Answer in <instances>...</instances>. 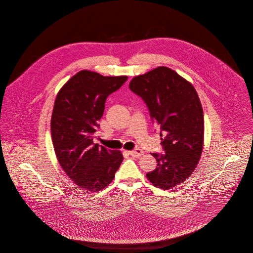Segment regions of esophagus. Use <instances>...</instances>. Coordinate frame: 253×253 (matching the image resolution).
<instances>
[{"label":"esophagus","instance_id":"obj_1","mask_svg":"<svg viewBox=\"0 0 253 253\" xmlns=\"http://www.w3.org/2000/svg\"><path fill=\"white\" fill-rule=\"evenodd\" d=\"M128 153H129L131 156L134 157H140V156L143 155V151L140 150V149H138V148H136V149H134V150H132V151H129Z\"/></svg>","mask_w":253,"mask_h":253}]
</instances>
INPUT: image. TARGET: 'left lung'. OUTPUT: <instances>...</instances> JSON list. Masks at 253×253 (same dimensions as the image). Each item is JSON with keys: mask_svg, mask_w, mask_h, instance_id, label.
<instances>
[{"mask_svg": "<svg viewBox=\"0 0 253 253\" xmlns=\"http://www.w3.org/2000/svg\"><path fill=\"white\" fill-rule=\"evenodd\" d=\"M129 88L142 98L160 128L164 154H152L157 166L147 178L157 188H173L191 176L202 154L204 115L198 95L189 82L164 66L134 77Z\"/></svg>", "mask_w": 253, "mask_h": 253, "instance_id": "1", "label": "left lung"}]
</instances>
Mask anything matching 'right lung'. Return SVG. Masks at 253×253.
I'll use <instances>...</instances> for the list:
<instances>
[{"mask_svg": "<svg viewBox=\"0 0 253 253\" xmlns=\"http://www.w3.org/2000/svg\"><path fill=\"white\" fill-rule=\"evenodd\" d=\"M83 70L60 89L51 118V135L61 168L79 187L97 192L115 177L123 157L93 142L105 101L127 81Z\"/></svg>", "mask_w": 253, "mask_h": 253, "instance_id": "add662e5", "label": "right lung"}]
</instances>
